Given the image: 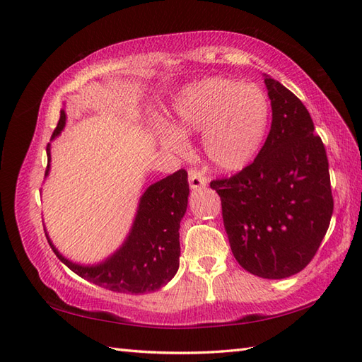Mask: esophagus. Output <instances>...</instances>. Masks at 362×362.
Here are the masks:
<instances>
[{
    "label": "esophagus",
    "mask_w": 362,
    "mask_h": 362,
    "mask_svg": "<svg viewBox=\"0 0 362 362\" xmlns=\"http://www.w3.org/2000/svg\"><path fill=\"white\" fill-rule=\"evenodd\" d=\"M188 182H189L191 189H199L206 185V179L204 177V174L196 168H191L188 171Z\"/></svg>",
    "instance_id": "34e87169"
}]
</instances>
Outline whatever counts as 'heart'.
Segmentation results:
<instances>
[{
	"instance_id": "heart-1",
	"label": "heart",
	"mask_w": 362,
	"mask_h": 362,
	"mask_svg": "<svg viewBox=\"0 0 362 362\" xmlns=\"http://www.w3.org/2000/svg\"><path fill=\"white\" fill-rule=\"evenodd\" d=\"M271 104L255 83L213 76L183 88L173 104V127L161 130V141L185 153L183 135L202 134L206 158L219 171L233 173L250 165L263 146Z\"/></svg>"
}]
</instances>
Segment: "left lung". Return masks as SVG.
<instances>
[{"label": "left lung", "mask_w": 362, "mask_h": 362, "mask_svg": "<svg viewBox=\"0 0 362 362\" xmlns=\"http://www.w3.org/2000/svg\"><path fill=\"white\" fill-rule=\"evenodd\" d=\"M272 124L253 163L213 180L230 247L245 271L286 279L316 255L333 214L328 158L302 101L264 74Z\"/></svg>", "instance_id": "8db88e82"}]
</instances>
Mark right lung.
Returning <instances> with one entry per match:
<instances>
[{"label":"right lung","instance_id":"1","mask_svg":"<svg viewBox=\"0 0 362 362\" xmlns=\"http://www.w3.org/2000/svg\"><path fill=\"white\" fill-rule=\"evenodd\" d=\"M66 122V113L60 110L59 124L52 140L60 135ZM48 168H51V144L46 148ZM189 185L185 169L152 183L138 202L134 224L124 243L101 263L79 264L65 258L49 240L51 249L65 266L82 279L113 292L144 294L158 291L173 280L179 269L180 221L188 206Z\"/></svg>","mask_w":362,"mask_h":362}]
</instances>
